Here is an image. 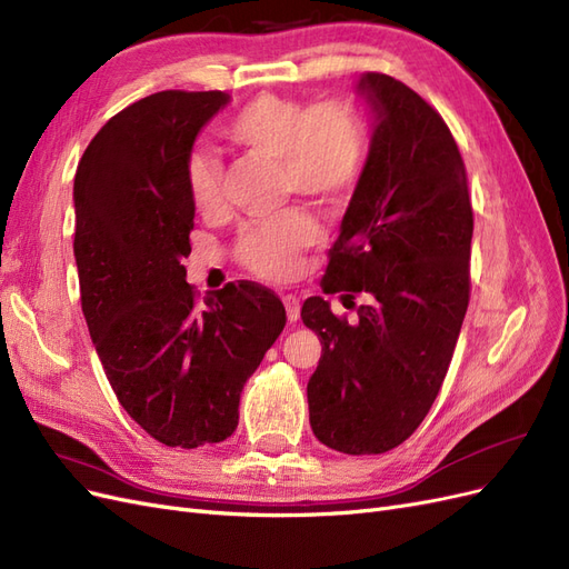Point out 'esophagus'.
I'll return each instance as SVG.
<instances>
[{"instance_id":"34e87169","label":"esophagus","mask_w":569,"mask_h":569,"mask_svg":"<svg viewBox=\"0 0 569 569\" xmlns=\"http://www.w3.org/2000/svg\"><path fill=\"white\" fill-rule=\"evenodd\" d=\"M282 301H284V308H287L289 322H297L299 316H301V303H299V299H297L295 295H284Z\"/></svg>"}]
</instances>
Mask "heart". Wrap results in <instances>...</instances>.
<instances>
[{
    "mask_svg": "<svg viewBox=\"0 0 569 569\" xmlns=\"http://www.w3.org/2000/svg\"><path fill=\"white\" fill-rule=\"evenodd\" d=\"M222 137L256 159L278 163L282 197H306L320 206L347 201L368 157V134L349 101L330 97L303 107L297 99L258 94L239 109ZM187 187L194 209L211 216L222 203V163L211 151L187 159ZM320 237L316 218L291 206L272 220L251 222L237 239V261L263 280H287L299 258Z\"/></svg>",
    "mask_w": 569,
    "mask_h": 569,
    "instance_id": "heart-1",
    "label": "heart"
}]
</instances>
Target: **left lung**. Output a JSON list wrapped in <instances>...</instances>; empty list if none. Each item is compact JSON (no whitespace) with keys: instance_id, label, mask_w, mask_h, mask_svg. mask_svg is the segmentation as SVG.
<instances>
[{"instance_id":"1","label":"left lung","mask_w":569,"mask_h":569,"mask_svg":"<svg viewBox=\"0 0 569 569\" xmlns=\"http://www.w3.org/2000/svg\"><path fill=\"white\" fill-rule=\"evenodd\" d=\"M358 90L377 130L320 287L370 303L349 320L311 297L301 320L322 343L308 380L313 435L366 456L416 432L443 385L470 303L475 218L468 170L441 113L385 73H366Z\"/></svg>"}]
</instances>
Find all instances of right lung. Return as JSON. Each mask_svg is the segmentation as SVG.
Wrapping results in <instances>:
<instances>
[{"mask_svg":"<svg viewBox=\"0 0 569 569\" xmlns=\"http://www.w3.org/2000/svg\"><path fill=\"white\" fill-rule=\"evenodd\" d=\"M228 94L166 90L107 120L76 173L82 316L120 406L149 437L197 449L226 441L239 393L287 322L249 280L199 297L187 284L194 203L187 159Z\"/></svg>","mask_w":569,"mask_h":569,"instance_id":"add662e5","label":"right lung"}]
</instances>
